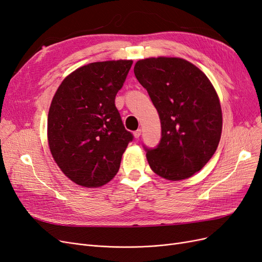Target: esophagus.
I'll use <instances>...</instances> for the list:
<instances>
[{"label":"esophagus","mask_w":262,"mask_h":262,"mask_svg":"<svg viewBox=\"0 0 262 262\" xmlns=\"http://www.w3.org/2000/svg\"><path fill=\"white\" fill-rule=\"evenodd\" d=\"M133 136H134V138H136V139H139L140 136H141V129H138L137 131H134L133 132Z\"/></svg>","instance_id":"34e87169"}]
</instances>
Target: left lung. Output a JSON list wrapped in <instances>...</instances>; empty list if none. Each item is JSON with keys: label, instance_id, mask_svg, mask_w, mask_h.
<instances>
[{"label": "left lung", "instance_id": "obj_1", "mask_svg": "<svg viewBox=\"0 0 262 262\" xmlns=\"http://www.w3.org/2000/svg\"><path fill=\"white\" fill-rule=\"evenodd\" d=\"M134 74L162 124L160 144L146 149L150 169L171 181L193 176L220 143L223 118L215 89L199 68L181 58L139 60Z\"/></svg>", "mask_w": 262, "mask_h": 262}]
</instances>
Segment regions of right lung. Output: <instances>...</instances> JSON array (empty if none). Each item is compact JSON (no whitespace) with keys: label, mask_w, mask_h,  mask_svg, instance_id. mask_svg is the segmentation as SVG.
<instances>
[{"label":"right lung","mask_w":262,"mask_h":262,"mask_svg":"<svg viewBox=\"0 0 262 262\" xmlns=\"http://www.w3.org/2000/svg\"><path fill=\"white\" fill-rule=\"evenodd\" d=\"M132 60L93 62L70 73L48 114V144L64 175L86 188L112 180L132 141L115 105Z\"/></svg>","instance_id":"right-lung-1"}]
</instances>
